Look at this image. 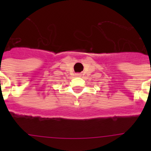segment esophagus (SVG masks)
I'll return each mask as SVG.
<instances>
[{"mask_svg":"<svg viewBox=\"0 0 151 151\" xmlns=\"http://www.w3.org/2000/svg\"><path fill=\"white\" fill-rule=\"evenodd\" d=\"M78 75H79V74H78Z\"/></svg>","mask_w":151,"mask_h":151,"instance_id":"esophagus-1","label":"esophagus"}]
</instances>
